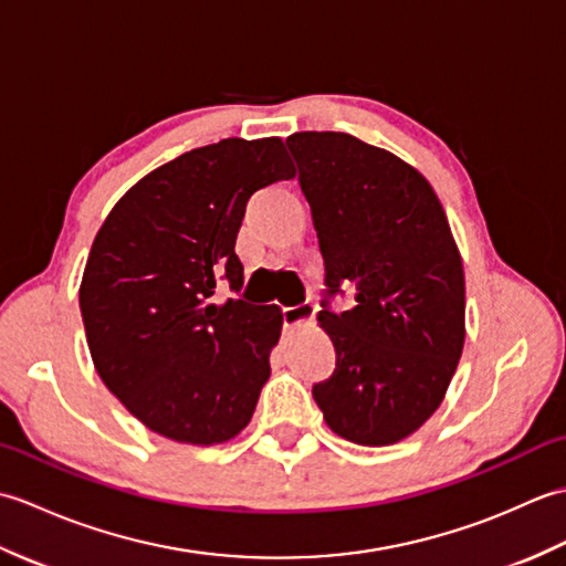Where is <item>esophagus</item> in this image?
Listing matches in <instances>:
<instances>
[{
  "mask_svg": "<svg viewBox=\"0 0 566 566\" xmlns=\"http://www.w3.org/2000/svg\"><path fill=\"white\" fill-rule=\"evenodd\" d=\"M314 316H316V306L314 304H296V306H284L282 308L284 326H298V323L311 321Z\"/></svg>",
  "mask_w": 566,
  "mask_h": 566,
  "instance_id": "34e87169",
  "label": "esophagus"
}]
</instances>
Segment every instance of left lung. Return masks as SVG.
<instances>
[{
    "label": "left lung",
    "mask_w": 566,
    "mask_h": 566,
    "mask_svg": "<svg viewBox=\"0 0 566 566\" xmlns=\"http://www.w3.org/2000/svg\"><path fill=\"white\" fill-rule=\"evenodd\" d=\"M323 260L318 321L335 369L314 401L340 438L384 448L440 406L464 345V272L426 177L396 155L335 130L286 138ZM343 285L356 306L335 312Z\"/></svg>",
    "instance_id": "left-lung-1"
}]
</instances>
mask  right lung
<instances>
[{
  "instance_id": "add662e5",
  "label": "right lung",
  "mask_w": 566,
  "mask_h": 566,
  "mask_svg": "<svg viewBox=\"0 0 566 566\" xmlns=\"http://www.w3.org/2000/svg\"><path fill=\"white\" fill-rule=\"evenodd\" d=\"M292 177L280 138H226L143 177L94 238L80 286L90 353L153 432L216 444L250 423L282 311L238 296L235 238L248 199ZM219 281L233 300L214 302Z\"/></svg>"
}]
</instances>
